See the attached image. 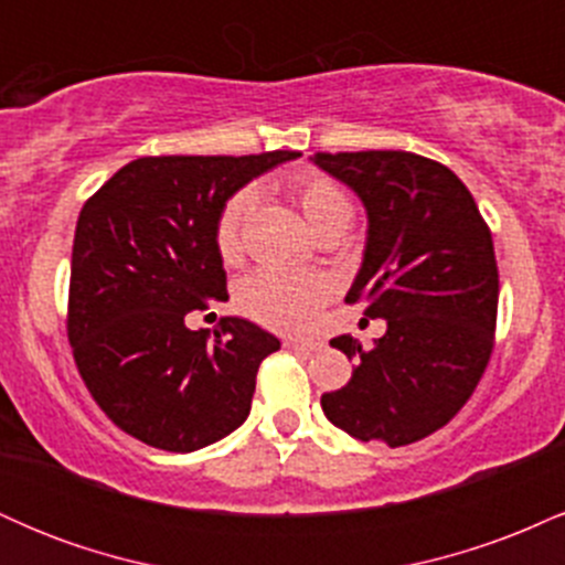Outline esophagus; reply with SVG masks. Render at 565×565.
Masks as SVG:
<instances>
[{
  "label": "esophagus",
  "instance_id": "1",
  "mask_svg": "<svg viewBox=\"0 0 565 565\" xmlns=\"http://www.w3.org/2000/svg\"><path fill=\"white\" fill-rule=\"evenodd\" d=\"M284 345L291 348V350H305V353H313V350H321V342L319 340H300V337H289V340H284Z\"/></svg>",
  "mask_w": 565,
  "mask_h": 565
}]
</instances>
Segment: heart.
Here are the masks:
<instances>
[{"instance_id":"b5f03b06","label":"heart","mask_w":565,"mask_h":565,"mask_svg":"<svg viewBox=\"0 0 565 565\" xmlns=\"http://www.w3.org/2000/svg\"><path fill=\"white\" fill-rule=\"evenodd\" d=\"M289 188L305 220L313 225V231L321 228V225L337 223V220H350L353 210H350L345 191L327 174L300 172L291 178ZM252 201H255V193L244 188V191L233 193L228 204L220 212L215 242L225 260L238 252L242 223L246 212L252 210ZM329 295H332V284L319 274L260 268L238 284V308L249 319L278 329V332H300V329L313 323Z\"/></svg>"}]
</instances>
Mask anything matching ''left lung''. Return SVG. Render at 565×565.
Segmentation results:
<instances>
[{
    "label": "left lung",
    "mask_w": 565,
    "mask_h": 565,
    "mask_svg": "<svg viewBox=\"0 0 565 565\" xmlns=\"http://www.w3.org/2000/svg\"><path fill=\"white\" fill-rule=\"evenodd\" d=\"M366 210L364 263L345 302L385 319L374 348L350 334L345 387L321 395L327 419L359 440L406 446L444 427L476 391L494 348L499 274L489 225L449 167L408 151L316 153Z\"/></svg>",
    "instance_id": "8db88e82"
}]
</instances>
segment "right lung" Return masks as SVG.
<instances>
[{"instance_id": "1", "label": "right lung", "mask_w": 565, "mask_h": 565, "mask_svg": "<svg viewBox=\"0 0 565 565\" xmlns=\"http://www.w3.org/2000/svg\"><path fill=\"white\" fill-rule=\"evenodd\" d=\"M297 157H142L82 206L68 340L97 406L132 438L185 454L249 417L257 369L281 342L236 316L193 332L185 316L228 300L215 242L225 201Z\"/></svg>"}]
</instances>
